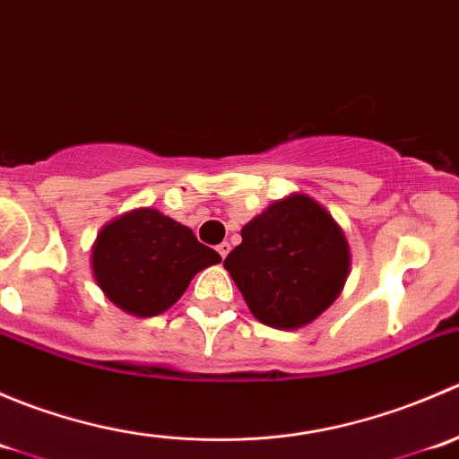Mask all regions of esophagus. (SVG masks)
<instances>
[{"label":"esophagus","instance_id":"34e87169","mask_svg":"<svg viewBox=\"0 0 459 459\" xmlns=\"http://www.w3.org/2000/svg\"><path fill=\"white\" fill-rule=\"evenodd\" d=\"M217 253H220L221 257H226L230 253V244L229 242H221V244H217Z\"/></svg>","mask_w":459,"mask_h":459}]
</instances>
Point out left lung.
Listing matches in <instances>:
<instances>
[{
    "instance_id": "obj_1",
    "label": "left lung",
    "mask_w": 459,
    "mask_h": 459,
    "mask_svg": "<svg viewBox=\"0 0 459 459\" xmlns=\"http://www.w3.org/2000/svg\"><path fill=\"white\" fill-rule=\"evenodd\" d=\"M349 264L342 229L307 195L268 206L244 226L242 244L224 259L253 316L273 328H299L326 311Z\"/></svg>"
}]
</instances>
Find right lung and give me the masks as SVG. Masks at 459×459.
I'll return each instance as SVG.
<instances>
[{
	"mask_svg": "<svg viewBox=\"0 0 459 459\" xmlns=\"http://www.w3.org/2000/svg\"><path fill=\"white\" fill-rule=\"evenodd\" d=\"M221 262L193 230L140 208L110 221L97 235L92 273L106 298L126 313L152 317L173 307L197 271Z\"/></svg>",
	"mask_w": 459,
	"mask_h": 459,
	"instance_id": "obj_1",
	"label": "right lung"
}]
</instances>
